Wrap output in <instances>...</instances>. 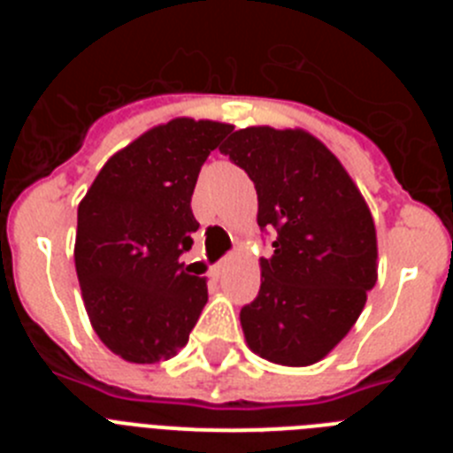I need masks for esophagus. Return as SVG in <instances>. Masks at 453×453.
<instances>
[{
  "label": "esophagus",
  "instance_id": "1",
  "mask_svg": "<svg viewBox=\"0 0 453 453\" xmlns=\"http://www.w3.org/2000/svg\"><path fill=\"white\" fill-rule=\"evenodd\" d=\"M226 267H229V258H224L222 263H218V265H215V274H224V272H226Z\"/></svg>",
  "mask_w": 453,
  "mask_h": 453
}]
</instances>
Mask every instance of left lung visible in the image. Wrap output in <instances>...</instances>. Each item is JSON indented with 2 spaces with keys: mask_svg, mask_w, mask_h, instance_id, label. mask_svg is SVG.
I'll use <instances>...</instances> for the list:
<instances>
[{
  "mask_svg": "<svg viewBox=\"0 0 453 453\" xmlns=\"http://www.w3.org/2000/svg\"><path fill=\"white\" fill-rule=\"evenodd\" d=\"M219 151L254 181L258 226L276 229L258 297L240 311L247 347L276 365H313L349 334L379 276L370 206L303 129L247 127Z\"/></svg>",
  "mask_w": 453,
  "mask_h": 453,
  "instance_id": "8db88e82",
  "label": "left lung"
}]
</instances>
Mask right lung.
Here are the masks:
<instances>
[{"label":"right lung","instance_id":"right-lung-1","mask_svg":"<svg viewBox=\"0 0 453 453\" xmlns=\"http://www.w3.org/2000/svg\"><path fill=\"white\" fill-rule=\"evenodd\" d=\"M231 124L174 118L115 151L79 202L74 265L92 329L129 363L186 347L208 302L206 276L179 261L199 229L190 199Z\"/></svg>","mask_w":453,"mask_h":453}]
</instances>
